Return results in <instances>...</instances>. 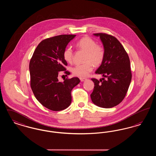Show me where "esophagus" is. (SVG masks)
Here are the masks:
<instances>
[{
	"label": "esophagus",
	"instance_id": "34e87169",
	"mask_svg": "<svg viewBox=\"0 0 156 156\" xmlns=\"http://www.w3.org/2000/svg\"><path fill=\"white\" fill-rule=\"evenodd\" d=\"M80 80H81V82L85 81L87 80V78H80Z\"/></svg>",
	"mask_w": 156,
	"mask_h": 156
}]
</instances>
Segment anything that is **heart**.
<instances>
[{"instance_id":"1","label":"heart","mask_w":156,"mask_h":156,"mask_svg":"<svg viewBox=\"0 0 156 156\" xmlns=\"http://www.w3.org/2000/svg\"><path fill=\"white\" fill-rule=\"evenodd\" d=\"M76 47L82 51L86 52L84 64L76 65L73 67V74L79 77H85L92 71L94 66H100L105 58V50L101 45L92 38L87 36L82 37L76 44ZM63 58L68 63H71L73 59V51L71 47H67L63 52Z\"/></svg>"}]
</instances>
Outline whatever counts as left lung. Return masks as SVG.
<instances>
[{
    "label": "left lung",
    "mask_w": 156,
    "mask_h": 156,
    "mask_svg": "<svg viewBox=\"0 0 156 156\" xmlns=\"http://www.w3.org/2000/svg\"><path fill=\"white\" fill-rule=\"evenodd\" d=\"M94 35L99 36L104 45L105 58L95 73L104 78L99 81L91 79L94 82V88L90 98L98 106L111 108L120 104L126 96L132 80L130 59L116 37L106 33Z\"/></svg>",
    "instance_id": "8db88e82"
}]
</instances>
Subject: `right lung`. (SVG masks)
Segmentation results:
<instances>
[{
  "label": "right lung",
  "mask_w": 156,
  "mask_h": 156,
  "mask_svg": "<svg viewBox=\"0 0 156 156\" xmlns=\"http://www.w3.org/2000/svg\"><path fill=\"white\" fill-rule=\"evenodd\" d=\"M76 35L63 34L46 38L37 45L30 59V86L38 101L46 108L59 111L71 103V90L80 80L77 77L67 78L59 82V71L68 75L67 62L63 52Z\"/></svg>",
  "instance_id": "add662e5"
}]
</instances>
